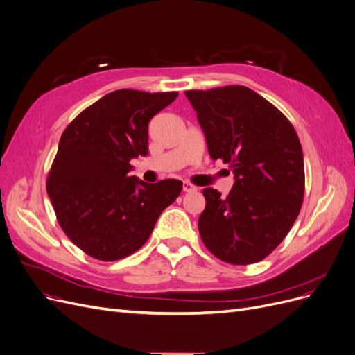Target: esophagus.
<instances>
[{
	"mask_svg": "<svg viewBox=\"0 0 355 355\" xmlns=\"http://www.w3.org/2000/svg\"><path fill=\"white\" fill-rule=\"evenodd\" d=\"M182 190L186 191V193H193V191H196L197 190V187L196 186H193L191 182H189V181H184V184H182Z\"/></svg>",
	"mask_w": 355,
	"mask_h": 355,
	"instance_id": "1",
	"label": "esophagus"
}]
</instances>
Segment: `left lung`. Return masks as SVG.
Listing matches in <instances>:
<instances>
[{
    "label": "left lung",
    "instance_id": "left-lung-1",
    "mask_svg": "<svg viewBox=\"0 0 355 355\" xmlns=\"http://www.w3.org/2000/svg\"><path fill=\"white\" fill-rule=\"evenodd\" d=\"M186 96L197 113L209 155L235 174L226 197L205 189L198 232L206 248L235 266L270 255L296 222L304 194V164L288 119L248 87L227 85Z\"/></svg>",
    "mask_w": 355,
    "mask_h": 355
}]
</instances>
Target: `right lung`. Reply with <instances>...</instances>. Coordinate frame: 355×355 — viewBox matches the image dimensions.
Listing matches in <instances>:
<instances>
[{"label": "right lung", "mask_w": 355, "mask_h": 355, "mask_svg": "<svg viewBox=\"0 0 355 355\" xmlns=\"http://www.w3.org/2000/svg\"><path fill=\"white\" fill-rule=\"evenodd\" d=\"M177 97V91L117 89L87 107L60 136L46 190L58 223L87 255H132L180 196L178 180L146 184L129 177L130 159L148 155L150 119Z\"/></svg>", "instance_id": "add662e5"}]
</instances>
